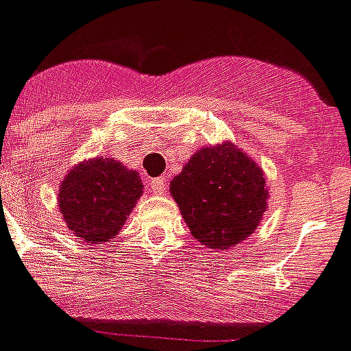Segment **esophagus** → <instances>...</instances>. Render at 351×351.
<instances>
[{"instance_id": "esophagus-1", "label": "esophagus", "mask_w": 351, "mask_h": 351, "mask_svg": "<svg viewBox=\"0 0 351 351\" xmlns=\"http://www.w3.org/2000/svg\"><path fill=\"white\" fill-rule=\"evenodd\" d=\"M165 179L162 178H156V179H152L150 183H148V186H150V190L154 192V194H162L165 192Z\"/></svg>"}]
</instances>
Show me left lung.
<instances>
[{
    "label": "left lung",
    "instance_id": "obj_1",
    "mask_svg": "<svg viewBox=\"0 0 351 351\" xmlns=\"http://www.w3.org/2000/svg\"><path fill=\"white\" fill-rule=\"evenodd\" d=\"M195 240L229 249L252 234L267 208L262 168L232 145L201 148L170 181Z\"/></svg>",
    "mask_w": 351,
    "mask_h": 351
}]
</instances>
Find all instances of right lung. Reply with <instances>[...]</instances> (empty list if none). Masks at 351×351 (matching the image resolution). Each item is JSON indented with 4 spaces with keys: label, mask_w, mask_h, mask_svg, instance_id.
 Returning <instances> with one entry per match:
<instances>
[{
    "label": "right lung",
    "mask_w": 351,
    "mask_h": 351,
    "mask_svg": "<svg viewBox=\"0 0 351 351\" xmlns=\"http://www.w3.org/2000/svg\"><path fill=\"white\" fill-rule=\"evenodd\" d=\"M141 194L137 172L113 159L97 157L65 176L58 203L69 230L88 243H100L122 229Z\"/></svg>",
    "instance_id": "right-lung-1"
}]
</instances>
